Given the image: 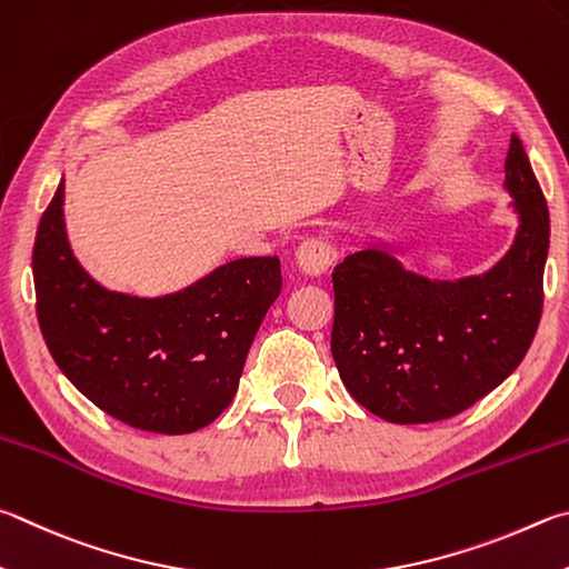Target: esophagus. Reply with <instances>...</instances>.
I'll use <instances>...</instances> for the list:
<instances>
[{
	"label": "esophagus",
	"instance_id": "1",
	"mask_svg": "<svg viewBox=\"0 0 569 569\" xmlns=\"http://www.w3.org/2000/svg\"><path fill=\"white\" fill-rule=\"evenodd\" d=\"M333 263H336V251L320 239H306L296 249V268L303 276H311V278L323 276L328 268H333Z\"/></svg>",
	"mask_w": 569,
	"mask_h": 569
}]
</instances>
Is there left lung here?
I'll list each match as a JSON object with an SVG mask.
<instances>
[{
  "mask_svg": "<svg viewBox=\"0 0 569 569\" xmlns=\"http://www.w3.org/2000/svg\"><path fill=\"white\" fill-rule=\"evenodd\" d=\"M505 183L522 223L488 276L428 281L388 246L336 266L330 350L350 396L373 416L402 426L460 416L522 363L542 318L550 213L515 133Z\"/></svg>",
  "mask_w": 569,
  "mask_h": 569,
  "instance_id": "left-lung-1",
  "label": "left lung"
}]
</instances>
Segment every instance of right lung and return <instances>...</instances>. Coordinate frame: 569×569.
Here are the masks:
<instances>
[{"mask_svg":"<svg viewBox=\"0 0 569 569\" xmlns=\"http://www.w3.org/2000/svg\"><path fill=\"white\" fill-rule=\"evenodd\" d=\"M61 199L64 183L32 251L37 320L61 373L137 430L183 436L209 426L239 390L256 330L281 293L278 258H239L163 298L111 293L71 256Z\"/></svg>","mask_w":569,"mask_h":569,"instance_id":"obj_1","label":"right lung"}]
</instances>
